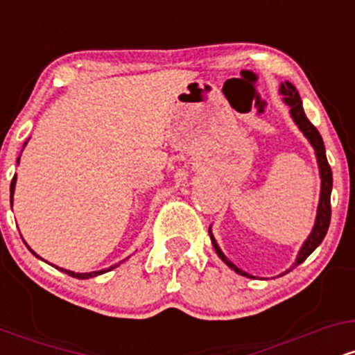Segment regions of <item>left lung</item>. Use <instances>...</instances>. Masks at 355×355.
<instances>
[{
  "instance_id": "1",
  "label": "left lung",
  "mask_w": 355,
  "mask_h": 355,
  "mask_svg": "<svg viewBox=\"0 0 355 355\" xmlns=\"http://www.w3.org/2000/svg\"><path fill=\"white\" fill-rule=\"evenodd\" d=\"M279 93L282 95L284 103L288 107V113H291L292 120H294L297 128H299L300 132L304 133V137L307 138L309 144H311V146L313 148V152H315L317 166H319V175H320V195H319V205H317L315 222H313L312 232L309 234V237L305 239L302 247H300L299 254H297L294 266L291 267V268H294L297 266H300V263H302L304 260L307 259V257L311 255L312 252L320 245L322 240H324L325 234H327V230H329V223H331L332 170H331V166H329L327 157H325V146H324V140H322L320 133L317 132L315 126H313L311 121H309V118L305 116V112H304V107H302V100H300L299 92H297L295 87L291 83V81H282V83H280V87H279ZM209 235H210V240H211V245H214L215 252H217V255L223 260V262L227 263V266L232 268V270H235L237 274L243 275V277H250V279H255L254 275L247 274L245 270L239 268L234 262H232L229 257L223 254L222 248L218 247L217 240H215V237H214V234H211V225L209 227ZM287 272L288 270H285L284 274H287ZM284 274H280V275H284Z\"/></svg>"
}]
</instances>
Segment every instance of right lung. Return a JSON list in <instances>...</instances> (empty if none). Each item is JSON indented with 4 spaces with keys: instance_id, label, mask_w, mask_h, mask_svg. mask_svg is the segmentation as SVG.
Masks as SVG:
<instances>
[{
    "instance_id": "add662e5",
    "label": "right lung",
    "mask_w": 355,
    "mask_h": 355,
    "mask_svg": "<svg viewBox=\"0 0 355 355\" xmlns=\"http://www.w3.org/2000/svg\"><path fill=\"white\" fill-rule=\"evenodd\" d=\"M26 144L28 141H24V145H23V148L24 146H26ZM23 152V150H21ZM19 157H21V155H19ZM19 157H18V160H16V164H19ZM15 187H16V175L13 177V180H11V187H10V202H11V207H13V195H15ZM24 242V240H23ZM24 245L28 247V243L24 242ZM28 250L31 252V254H33L35 257H38V259H42V257H40L38 254H35V250H31V247H28ZM126 259H128V257H126ZM125 259V260H126ZM43 260V259H42ZM44 262H46V260H44ZM121 262H123V260H121ZM120 262V263H121ZM120 263H115V266H110L108 268H101V270H95V272H83V274H80V272H73V270H67V268H61V267H56V266H53L55 268H58V270H61V272H64V274H68L70 277H76V279H92V277H96V275H101V274H105V272H110V270H113V268L115 267H118L120 266Z\"/></svg>"
}]
</instances>
